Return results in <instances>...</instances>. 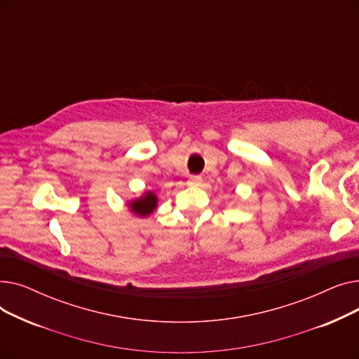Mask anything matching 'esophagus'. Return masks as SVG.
<instances>
[{
  "label": "esophagus",
  "mask_w": 359,
  "mask_h": 359,
  "mask_svg": "<svg viewBox=\"0 0 359 359\" xmlns=\"http://www.w3.org/2000/svg\"><path fill=\"white\" fill-rule=\"evenodd\" d=\"M201 182H202V177L198 176V175H195V176H191V177H189V180H187V184H189V186H199Z\"/></svg>",
  "instance_id": "obj_1"
}]
</instances>
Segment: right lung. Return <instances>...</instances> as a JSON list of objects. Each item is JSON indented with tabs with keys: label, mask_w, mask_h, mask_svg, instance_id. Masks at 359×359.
Segmentation results:
<instances>
[{
	"label": "right lung",
	"mask_w": 359,
	"mask_h": 359,
	"mask_svg": "<svg viewBox=\"0 0 359 359\" xmlns=\"http://www.w3.org/2000/svg\"><path fill=\"white\" fill-rule=\"evenodd\" d=\"M157 201L158 199L154 192H145L141 198L132 201L129 203V208L135 215L144 218L149 214H153V211L157 208Z\"/></svg>",
	"instance_id": "right-lung-1"
}]
</instances>
